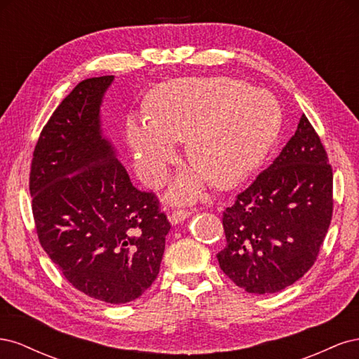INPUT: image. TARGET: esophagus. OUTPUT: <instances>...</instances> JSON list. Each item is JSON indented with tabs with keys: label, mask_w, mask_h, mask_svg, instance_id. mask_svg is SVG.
Instances as JSON below:
<instances>
[{
	"label": "esophagus",
	"mask_w": 359,
	"mask_h": 359,
	"mask_svg": "<svg viewBox=\"0 0 359 359\" xmlns=\"http://www.w3.org/2000/svg\"><path fill=\"white\" fill-rule=\"evenodd\" d=\"M190 214L191 212L189 210H177V211H173L172 214H169V222L172 224H178V223L186 220V219H189Z\"/></svg>",
	"instance_id": "esophagus-1"
}]
</instances>
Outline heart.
Returning <instances> with one entry per match:
<instances>
[{
  "instance_id": "obj_1",
  "label": "heart",
  "mask_w": 359,
  "mask_h": 359,
  "mask_svg": "<svg viewBox=\"0 0 359 359\" xmlns=\"http://www.w3.org/2000/svg\"><path fill=\"white\" fill-rule=\"evenodd\" d=\"M145 115H130L126 142L139 178L157 186L175 158V142L196 168L181 175L173 201L194 199L208 180L217 189L243 181L274 145L281 126L274 95L232 78H181L163 82L145 100Z\"/></svg>"
}]
</instances>
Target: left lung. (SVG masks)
<instances>
[{"label":"left lung","instance_id":"left-lung-1","mask_svg":"<svg viewBox=\"0 0 359 359\" xmlns=\"http://www.w3.org/2000/svg\"><path fill=\"white\" fill-rule=\"evenodd\" d=\"M332 169L302 115L268 169L223 212L220 268L248 293H274L313 266L332 217Z\"/></svg>","mask_w":359,"mask_h":359}]
</instances>
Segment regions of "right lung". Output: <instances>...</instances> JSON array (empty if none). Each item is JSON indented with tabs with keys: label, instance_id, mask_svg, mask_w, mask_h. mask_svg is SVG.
Segmentation results:
<instances>
[{
	"label": "right lung",
	"instance_id": "obj_1",
	"mask_svg": "<svg viewBox=\"0 0 359 359\" xmlns=\"http://www.w3.org/2000/svg\"><path fill=\"white\" fill-rule=\"evenodd\" d=\"M114 76L79 82L43 127L29 173L39 241L64 277L109 304L139 298L157 278L170 223L137 190L102 133Z\"/></svg>",
	"mask_w": 359,
	"mask_h": 359
}]
</instances>
